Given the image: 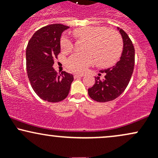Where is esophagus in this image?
Wrapping results in <instances>:
<instances>
[{
    "label": "esophagus",
    "instance_id": "34e87169",
    "mask_svg": "<svg viewBox=\"0 0 158 158\" xmlns=\"http://www.w3.org/2000/svg\"><path fill=\"white\" fill-rule=\"evenodd\" d=\"M84 74H79V73H77V74H75V75H74V78H78V77H84Z\"/></svg>",
    "mask_w": 158,
    "mask_h": 158
}]
</instances>
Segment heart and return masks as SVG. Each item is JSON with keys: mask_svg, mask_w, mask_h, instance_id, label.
<instances>
[{"mask_svg": "<svg viewBox=\"0 0 158 158\" xmlns=\"http://www.w3.org/2000/svg\"><path fill=\"white\" fill-rule=\"evenodd\" d=\"M74 37L87 41L84 54L76 53L70 56L67 62L68 69L81 73L97 61L100 67L112 65L122 51V39L117 32L105 27L88 26L79 27L73 30ZM61 50L65 53L71 52L73 43L66 36L61 39Z\"/></svg>", "mask_w": 158, "mask_h": 158, "instance_id": "1", "label": "heart"}]
</instances>
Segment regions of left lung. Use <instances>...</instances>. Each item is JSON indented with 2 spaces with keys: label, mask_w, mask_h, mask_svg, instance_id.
<instances>
[{
  "label": "left lung",
  "mask_w": 158,
  "mask_h": 158,
  "mask_svg": "<svg viewBox=\"0 0 158 158\" xmlns=\"http://www.w3.org/2000/svg\"><path fill=\"white\" fill-rule=\"evenodd\" d=\"M123 39V51L119 60L112 68L105 69L104 79L95 77V83L88 88V95L94 100L106 102L115 99L124 91L133 73L135 48L126 32L117 27Z\"/></svg>",
  "instance_id": "8db88e82"
}]
</instances>
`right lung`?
Wrapping results in <instances>:
<instances>
[{"instance_id":"1","label":"right lung","mask_w":158,"mask_h":158,"mask_svg":"<svg viewBox=\"0 0 158 158\" xmlns=\"http://www.w3.org/2000/svg\"><path fill=\"white\" fill-rule=\"evenodd\" d=\"M69 27L55 23L37 30L29 41L26 66L29 80L35 94L43 100L58 102L68 97L73 76L52 68L54 58L60 52L62 32Z\"/></svg>"}]
</instances>
